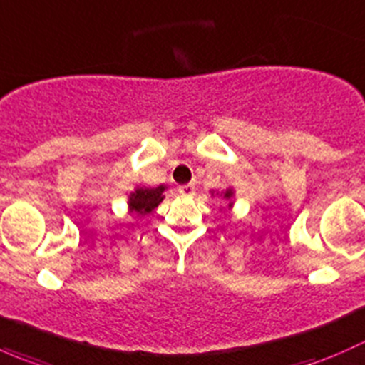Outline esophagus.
I'll list each match as a JSON object with an SVG mask.
<instances>
[{
  "mask_svg": "<svg viewBox=\"0 0 365 365\" xmlns=\"http://www.w3.org/2000/svg\"><path fill=\"white\" fill-rule=\"evenodd\" d=\"M178 192L182 194L183 197H190V196H194V192H196V185H194V183H187V185L180 187Z\"/></svg>",
  "mask_w": 365,
  "mask_h": 365,
  "instance_id": "34e87169",
  "label": "esophagus"
}]
</instances>
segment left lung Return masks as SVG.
<instances>
[{
  "label": "left lung",
  "instance_id": "1",
  "mask_svg": "<svg viewBox=\"0 0 365 365\" xmlns=\"http://www.w3.org/2000/svg\"><path fill=\"white\" fill-rule=\"evenodd\" d=\"M231 196H233V190L227 189L226 192H224V200H231Z\"/></svg>",
  "mask_w": 365,
  "mask_h": 365
}]
</instances>
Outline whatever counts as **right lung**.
Listing matches in <instances>:
<instances>
[{
    "label": "right lung",
    "mask_w": 365,
    "mask_h": 365,
    "mask_svg": "<svg viewBox=\"0 0 365 365\" xmlns=\"http://www.w3.org/2000/svg\"><path fill=\"white\" fill-rule=\"evenodd\" d=\"M164 185L159 187H139L128 197V208L135 215H146L152 213L153 210L159 206V203L164 200Z\"/></svg>",
    "instance_id": "right-lung-1"
}]
</instances>
